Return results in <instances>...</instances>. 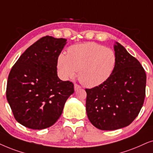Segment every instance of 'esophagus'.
Returning a JSON list of instances; mask_svg holds the SVG:
<instances>
[{"label":"esophagus","mask_w":153,"mask_h":153,"mask_svg":"<svg viewBox=\"0 0 153 153\" xmlns=\"http://www.w3.org/2000/svg\"><path fill=\"white\" fill-rule=\"evenodd\" d=\"M80 88H81V87L80 86V85H77V84H75L74 85V89H75V91L78 90V89H80Z\"/></svg>","instance_id":"obj_1"}]
</instances>
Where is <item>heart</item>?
<instances>
[{
    "label": "heart",
    "mask_w": 153,
    "mask_h": 153,
    "mask_svg": "<svg viewBox=\"0 0 153 153\" xmlns=\"http://www.w3.org/2000/svg\"><path fill=\"white\" fill-rule=\"evenodd\" d=\"M116 64L115 52L94 42L73 45L68 49V54L61 53L57 58V70L63 79L72 78L79 71L80 82L89 88L106 82Z\"/></svg>",
    "instance_id": "heart-1"
}]
</instances>
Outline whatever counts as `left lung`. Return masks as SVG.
Listing matches in <instances>:
<instances>
[{"label":"left lung","mask_w":153,"mask_h":153,"mask_svg":"<svg viewBox=\"0 0 153 153\" xmlns=\"http://www.w3.org/2000/svg\"><path fill=\"white\" fill-rule=\"evenodd\" d=\"M117 64L103 84L86 89V111L89 121L101 130L129 125L137 117L146 96V74L140 62L115 42Z\"/></svg>","instance_id":"left-lung-1"}]
</instances>
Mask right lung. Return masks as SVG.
<instances>
[{
    "label": "right lung",
    "mask_w": 153,
    "mask_h": 153,
    "mask_svg": "<svg viewBox=\"0 0 153 153\" xmlns=\"http://www.w3.org/2000/svg\"><path fill=\"white\" fill-rule=\"evenodd\" d=\"M66 39L45 36L20 56L10 71L6 97L18 123L32 129L50 127L74 92L70 81L57 75V58Z\"/></svg>",
    "instance_id": "add662e5"
}]
</instances>
